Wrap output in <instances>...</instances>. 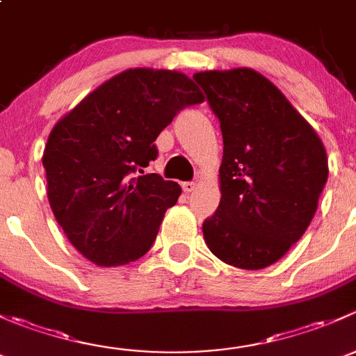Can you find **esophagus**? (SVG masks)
<instances>
[{
	"label": "esophagus",
	"mask_w": 356,
	"mask_h": 356,
	"mask_svg": "<svg viewBox=\"0 0 356 356\" xmlns=\"http://www.w3.org/2000/svg\"><path fill=\"white\" fill-rule=\"evenodd\" d=\"M181 188H183V192L190 193V192H193V190L197 188V183L195 181H185L181 185Z\"/></svg>",
	"instance_id": "esophagus-1"
}]
</instances>
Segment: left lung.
<instances>
[{
  "mask_svg": "<svg viewBox=\"0 0 356 356\" xmlns=\"http://www.w3.org/2000/svg\"><path fill=\"white\" fill-rule=\"evenodd\" d=\"M222 134L221 202L202 225L209 250L229 266L257 270L302 238L327 181L317 131L284 94L252 68L193 75Z\"/></svg>",
  "mask_w": 356,
  "mask_h": 356,
  "instance_id": "1",
  "label": "left lung"
}]
</instances>
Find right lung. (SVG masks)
I'll use <instances>...</instances> for the list:
<instances>
[{"mask_svg":"<svg viewBox=\"0 0 356 356\" xmlns=\"http://www.w3.org/2000/svg\"><path fill=\"white\" fill-rule=\"evenodd\" d=\"M204 94L175 70L130 68L86 96L51 130L47 199L70 243L96 266H124L152 247L181 188L144 168L154 140Z\"/></svg>","mask_w":356,"mask_h":356,"instance_id":"right-lung-1","label":"right lung"}]
</instances>
